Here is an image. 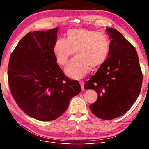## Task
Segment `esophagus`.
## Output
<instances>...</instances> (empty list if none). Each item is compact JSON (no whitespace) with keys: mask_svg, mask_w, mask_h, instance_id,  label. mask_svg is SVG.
Here are the masks:
<instances>
[{"mask_svg":"<svg viewBox=\"0 0 149 149\" xmlns=\"http://www.w3.org/2000/svg\"><path fill=\"white\" fill-rule=\"evenodd\" d=\"M79 82H80V85H81V89H82L83 91H84V81H83V80H80V81H79Z\"/></svg>","mask_w":149,"mask_h":149,"instance_id":"esophagus-1","label":"esophagus"}]
</instances>
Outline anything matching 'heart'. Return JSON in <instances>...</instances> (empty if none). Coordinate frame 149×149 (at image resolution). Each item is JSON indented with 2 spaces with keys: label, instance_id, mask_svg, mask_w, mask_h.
<instances>
[{
  "label": "heart",
  "instance_id": "1",
  "mask_svg": "<svg viewBox=\"0 0 149 149\" xmlns=\"http://www.w3.org/2000/svg\"><path fill=\"white\" fill-rule=\"evenodd\" d=\"M110 49V40L104 34L83 28L68 30L66 38H58L53 50L58 63L64 66L75 51L72 58L65 68L66 74L79 79L88 72L89 68L100 66L107 58Z\"/></svg>",
  "mask_w": 149,
  "mask_h": 149
}]
</instances>
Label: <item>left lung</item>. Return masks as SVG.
I'll use <instances>...</instances> for the list:
<instances>
[{
  "instance_id": "left-lung-1",
  "label": "left lung",
  "mask_w": 149,
  "mask_h": 149,
  "mask_svg": "<svg viewBox=\"0 0 149 149\" xmlns=\"http://www.w3.org/2000/svg\"><path fill=\"white\" fill-rule=\"evenodd\" d=\"M111 38L109 57L95 75L84 84V89L95 90L98 98L89 108L102 120H112L126 113L141 92L143 74L137 52L117 30L107 28Z\"/></svg>"
}]
</instances>
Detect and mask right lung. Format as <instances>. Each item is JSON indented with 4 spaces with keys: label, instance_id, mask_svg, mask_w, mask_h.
Here are the masks:
<instances>
[{
    "label": "right lung",
    "instance_id": "add662e5",
    "mask_svg": "<svg viewBox=\"0 0 149 149\" xmlns=\"http://www.w3.org/2000/svg\"><path fill=\"white\" fill-rule=\"evenodd\" d=\"M58 29L28 33L12 52L8 67L15 101L26 115L42 121L58 118L81 91L79 82L69 79L57 63L53 47Z\"/></svg>",
    "mask_w": 149,
    "mask_h": 149
}]
</instances>
